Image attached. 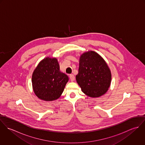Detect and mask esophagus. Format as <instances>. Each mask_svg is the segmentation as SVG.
<instances>
[{"label": "esophagus", "instance_id": "obj_1", "mask_svg": "<svg viewBox=\"0 0 145 145\" xmlns=\"http://www.w3.org/2000/svg\"><path fill=\"white\" fill-rule=\"evenodd\" d=\"M69 77H70V79L71 82H73L74 80H75V76L73 74H70L69 75Z\"/></svg>", "mask_w": 145, "mask_h": 145}]
</instances>
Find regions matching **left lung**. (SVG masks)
<instances>
[{
    "label": "left lung",
    "instance_id": "1",
    "mask_svg": "<svg viewBox=\"0 0 145 145\" xmlns=\"http://www.w3.org/2000/svg\"><path fill=\"white\" fill-rule=\"evenodd\" d=\"M76 79L84 93L90 97H99L108 90L111 82V73L99 55L88 51L80 56Z\"/></svg>",
    "mask_w": 145,
    "mask_h": 145
}]
</instances>
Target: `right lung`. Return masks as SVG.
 I'll return each instance as SVG.
<instances>
[{
	"label": "right lung",
	"mask_w": 145,
	"mask_h": 145,
	"mask_svg": "<svg viewBox=\"0 0 145 145\" xmlns=\"http://www.w3.org/2000/svg\"><path fill=\"white\" fill-rule=\"evenodd\" d=\"M68 76L60 71V66L55 58L47 57L39 63L32 78L35 94L42 100L52 101L62 94Z\"/></svg>",
	"instance_id": "add662e5"
}]
</instances>
